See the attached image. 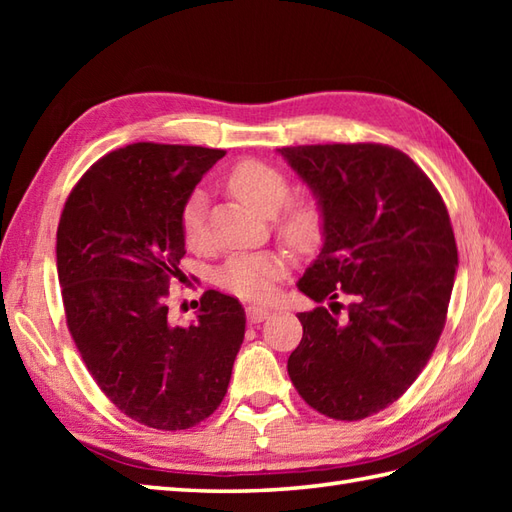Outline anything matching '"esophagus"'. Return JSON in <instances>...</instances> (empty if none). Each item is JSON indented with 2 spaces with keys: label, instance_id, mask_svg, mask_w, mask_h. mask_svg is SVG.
Returning <instances> with one entry per match:
<instances>
[{
  "label": "esophagus",
  "instance_id": "esophagus-1",
  "mask_svg": "<svg viewBox=\"0 0 512 512\" xmlns=\"http://www.w3.org/2000/svg\"><path fill=\"white\" fill-rule=\"evenodd\" d=\"M246 312H248V321L250 323H262L264 319L270 317V310L264 308V306H248Z\"/></svg>",
  "mask_w": 512,
  "mask_h": 512
}]
</instances>
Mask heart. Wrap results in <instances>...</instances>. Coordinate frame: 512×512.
<instances>
[{"instance_id":"b5f03b06","label":"heart","mask_w":512,"mask_h":512,"mask_svg":"<svg viewBox=\"0 0 512 512\" xmlns=\"http://www.w3.org/2000/svg\"><path fill=\"white\" fill-rule=\"evenodd\" d=\"M228 189L235 198L259 215H273L278 209L277 233L284 242L306 253L321 242L323 213L317 200L310 195L288 200V178L277 167L259 160H242L226 178ZM182 235L191 248L204 244V195L193 193L182 209ZM286 273V259L277 253L235 255L222 266L217 284L226 292L248 301H259L273 295L275 281Z\"/></svg>"}]
</instances>
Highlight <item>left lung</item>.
Instances as JSON below:
<instances>
[{
    "mask_svg": "<svg viewBox=\"0 0 512 512\" xmlns=\"http://www.w3.org/2000/svg\"><path fill=\"white\" fill-rule=\"evenodd\" d=\"M277 151L323 213L321 253L297 288L331 308L299 312L303 336L288 374L323 416L361 420L405 394L436 350L458 266L447 206L394 147Z\"/></svg>",
    "mask_w": 512,
    "mask_h": 512,
    "instance_id": "1",
    "label": "left lung"
}]
</instances>
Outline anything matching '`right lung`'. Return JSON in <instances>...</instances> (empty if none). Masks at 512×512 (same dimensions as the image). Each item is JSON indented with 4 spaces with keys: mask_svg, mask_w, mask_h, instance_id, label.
Returning <instances> with one entry per match:
<instances>
[{
    "mask_svg": "<svg viewBox=\"0 0 512 512\" xmlns=\"http://www.w3.org/2000/svg\"><path fill=\"white\" fill-rule=\"evenodd\" d=\"M226 151L134 143L83 173L57 228L65 321L85 367L125 416L180 431L226 396L246 314L204 292L198 319L169 323V281L184 257L182 209Z\"/></svg>",
    "mask_w": 512,
    "mask_h": 512,
    "instance_id": "add662e5",
    "label": "right lung"
}]
</instances>
